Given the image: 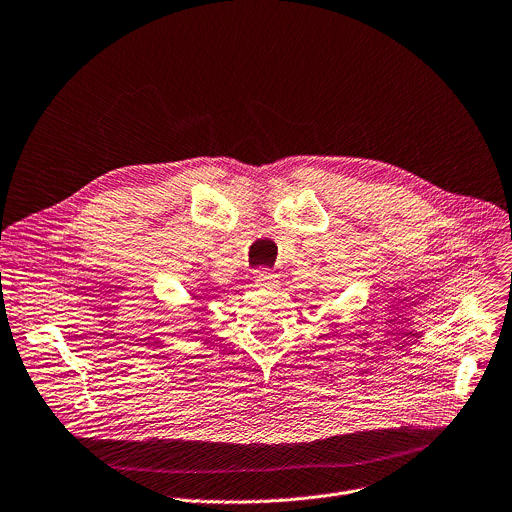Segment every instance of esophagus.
Segmentation results:
<instances>
[{
  "label": "esophagus",
  "mask_w": 512,
  "mask_h": 512,
  "mask_svg": "<svg viewBox=\"0 0 512 512\" xmlns=\"http://www.w3.org/2000/svg\"><path fill=\"white\" fill-rule=\"evenodd\" d=\"M277 281H279V275L269 269H259L255 271V277H253L255 287H261V289H271L277 285Z\"/></svg>",
  "instance_id": "obj_1"
}]
</instances>
